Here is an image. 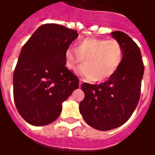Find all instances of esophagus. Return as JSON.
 Returning <instances> with one entry per match:
<instances>
[{
    "label": "esophagus",
    "instance_id": "34e87169",
    "mask_svg": "<svg viewBox=\"0 0 155 155\" xmlns=\"http://www.w3.org/2000/svg\"><path fill=\"white\" fill-rule=\"evenodd\" d=\"M82 83H83V81H82L81 79H80V86H81V84H82Z\"/></svg>",
    "mask_w": 155,
    "mask_h": 155
}]
</instances>
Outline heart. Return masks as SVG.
Wrapping results in <instances>:
<instances>
[{
	"label": "heart",
	"instance_id": "1",
	"mask_svg": "<svg viewBox=\"0 0 155 155\" xmlns=\"http://www.w3.org/2000/svg\"><path fill=\"white\" fill-rule=\"evenodd\" d=\"M123 55V47L115 39L89 37L80 41L75 49L68 48L64 61L66 67L74 71L84 59L85 64L78 69V74L91 81H103L118 71Z\"/></svg>",
	"mask_w": 155,
	"mask_h": 155
}]
</instances>
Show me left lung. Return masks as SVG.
Instances as JSON below:
<instances>
[{
	"label": "left lung",
	"instance_id": "left-lung-1",
	"mask_svg": "<svg viewBox=\"0 0 155 155\" xmlns=\"http://www.w3.org/2000/svg\"><path fill=\"white\" fill-rule=\"evenodd\" d=\"M111 35L123 47V61L109 80L100 84L83 83L84 99L80 112L84 121L94 129L113 130L129 120L140 101L143 66L139 46L129 35L120 31Z\"/></svg>",
	"mask_w": 155,
	"mask_h": 155
}]
</instances>
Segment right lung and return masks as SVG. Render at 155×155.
Masks as SVG:
<instances>
[{"label": "right lung", "mask_w": 155, "mask_h": 155, "mask_svg": "<svg viewBox=\"0 0 155 155\" xmlns=\"http://www.w3.org/2000/svg\"><path fill=\"white\" fill-rule=\"evenodd\" d=\"M78 37L58 24L41 25L26 41L13 75V94L21 116L34 126L54 122L62 102L79 87V78L65 66L64 54Z\"/></svg>", "instance_id": "add662e5"}]
</instances>
